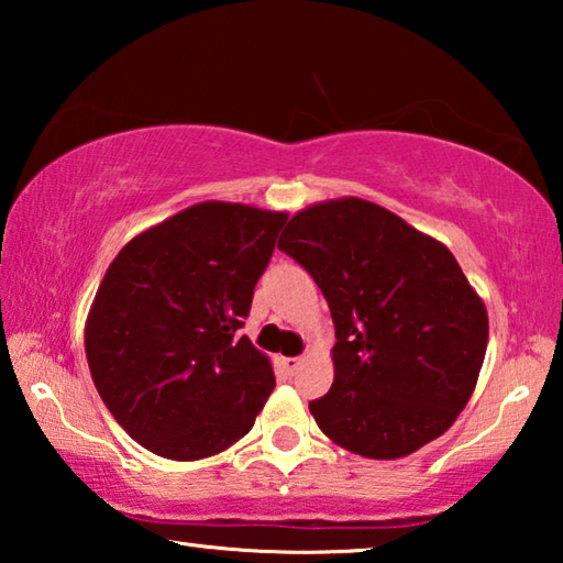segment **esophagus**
<instances>
[{
	"mask_svg": "<svg viewBox=\"0 0 563 563\" xmlns=\"http://www.w3.org/2000/svg\"><path fill=\"white\" fill-rule=\"evenodd\" d=\"M300 365H302V357H283V367H285V373H288V375L298 373Z\"/></svg>",
	"mask_w": 563,
	"mask_h": 563,
	"instance_id": "esophagus-1",
	"label": "esophagus"
}]
</instances>
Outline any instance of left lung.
Segmentation results:
<instances>
[{
  "instance_id": "1",
  "label": "left lung",
  "mask_w": 563,
  "mask_h": 563,
  "mask_svg": "<svg viewBox=\"0 0 563 563\" xmlns=\"http://www.w3.org/2000/svg\"><path fill=\"white\" fill-rule=\"evenodd\" d=\"M278 247L312 275L335 322V379L310 412L369 460H397L450 430L470 402L489 320L434 238L360 198L292 216Z\"/></svg>"
}]
</instances>
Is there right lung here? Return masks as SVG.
I'll return each mask as SVG.
<instances>
[{"label":"right lung","instance_id":"right-lung-1","mask_svg":"<svg viewBox=\"0 0 563 563\" xmlns=\"http://www.w3.org/2000/svg\"><path fill=\"white\" fill-rule=\"evenodd\" d=\"M285 221L198 203L133 238L109 265L84 342L103 405L141 446L194 462L251 432L275 375L238 330Z\"/></svg>","mask_w":563,"mask_h":563}]
</instances>
